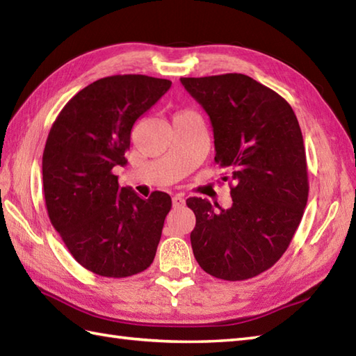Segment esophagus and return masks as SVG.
I'll return each mask as SVG.
<instances>
[{"mask_svg": "<svg viewBox=\"0 0 356 356\" xmlns=\"http://www.w3.org/2000/svg\"><path fill=\"white\" fill-rule=\"evenodd\" d=\"M184 205H185L184 195H180V194L174 195V197H172V207H174V208H182Z\"/></svg>", "mask_w": 356, "mask_h": 356, "instance_id": "1", "label": "esophagus"}]
</instances>
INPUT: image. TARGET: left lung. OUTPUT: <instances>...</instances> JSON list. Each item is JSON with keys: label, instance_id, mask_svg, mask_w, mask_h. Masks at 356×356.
<instances>
[{"label": "left lung", "instance_id": "8db88e82", "mask_svg": "<svg viewBox=\"0 0 356 356\" xmlns=\"http://www.w3.org/2000/svg\"><path fill=\"white\" fill-rule=\"evenodd\" d=\"M211 119L214 161L226 170L232 207L190 197L191 246L200 268L241 282L282 259L305 214L306 151L297 116L284 97L241 73L180 78Z\"/></svg>", "mask_w": 356, "mask_h": 356}]
</instances>
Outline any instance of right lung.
<instances>
[{"label":"right lung","mask_w":356,"mask_h":356,"mask_svg":"<svg viewBox=\"0 0 356 356\" xmlns=\"http://www.w3.org/2000/svg\"><path fill=\"white\" fill-rule=\"evenodd\" d=\"M170 87L145 74L97 79L50 128L42 154L47 214L73 259L93 274L131 277L154 260L171 197L154 191L142 199L119 186L113 168L127 163L136 120Z\"/></svg>","instance_id":"add662e5"}]
</instances>
